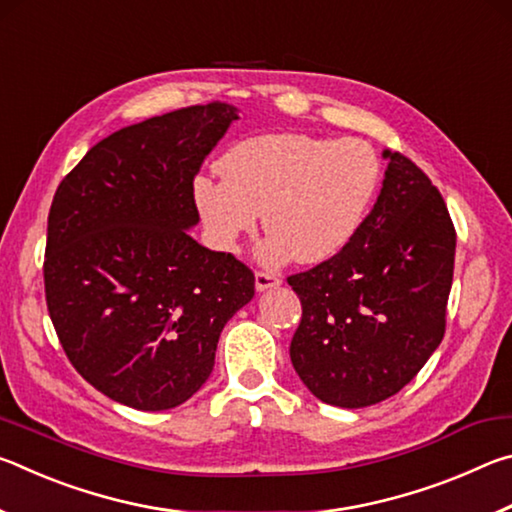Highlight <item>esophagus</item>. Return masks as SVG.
<instances>
[{"label":"esophagus","mask_w":512,"mask_h":512,"mask_svg":"<svg viewBox=\"0 0 512 512\" xmlns=\"http://www.w3.org/2000/svg\"><path fill=\"white\" fill-rule=\"evenodd\" d=\"M282 284V277L275 275L271 271H257L255 273V287L257 291H266V289H275Z\"/></svg>","instance_id":"esophagus-1"}]
</instances>
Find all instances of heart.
<instances>
[{"instance_id":"b5f03b06","label":"heart","mask_w":512,"mask_h":512,"mask_svg":"<svg viewBox=\"0 0 512 512\" xmlns=\"http://www.w3.org/2000/svg\"><path fill=\"white\" fill-rule=\"evenodd\" d=\"M221 180L196 178L194 201L216 246L235 250L262 212L268 262L320 264L359 235L381 183L377 151L359 137L264 133L219 162Z\"/></svg>"}]
</instances>
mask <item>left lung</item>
<instances>
[{
    "label": "left lung",
    "mask_w": 512,
    "mask_h": 512,
    "mask_svg": "<svg viewBox=\"0 0 512 512\" xmlns=\"http://www.w3.org/2000/svg\"><path fill=\"white\" fill-rule=\"evenodd\" d=\"M377 203L352 244L289 275L302 318L291 363L320 402L363 409L400 393L445 336L456 230L418 164L384 151Z\"/></svg>",
    "instance_id": "obj_1"
}]
</instances>
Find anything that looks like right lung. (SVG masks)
I'll list each match as a JSON object with an SVG mask.
<instances>
[{"mask_svg": "<svg viewBox=\"0 0 512 512\" xmlns=\"http://www.w3.org/2000/svg\"><path fill=\"white\" fill-rule=\"evenodd\" d=\"M237 117L228 103L121 128L85 153L51 201L45 296L76 372L137 411L187 402L221 329L255 296L232 253L189 237L194 176Z\"/></svg>", "mask_w": 512, "mask_h": 512, "instance_id": "1", "label": "right lung"}]
</instances>
